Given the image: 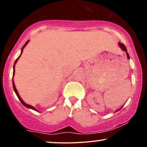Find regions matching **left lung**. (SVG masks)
Returning a JSON list of instances; mask_svg holds the SVG:
<instances>
[{"instance_id": "left-lung-1", "label": "left lung", "mask_w": 147, "mask_h": 147, "mask_svg": "<svg viewBox=\"0 0 147 147\" xmlns=\"http://www.w3.org/2000/svg\"><path fill=\"white\" fill-rule=\"evenodd\" d=\"M119 47H120V48L122 49V50H124V51H125V52H126V55H127V58L129 59V54H128L127 50H126V48L125 47V45L123 44V43H119Z\"/></svg>"}]
</instances>
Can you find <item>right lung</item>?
Returning <instances> with one entry per match:
<instances>
[{"label":"right lung","instance_id":"obj_1","mask_svg":"<svg viewBox=\"0 0 147 147\" xmlns=\"http://www.w3.org/2000/svg\"><path fill=\"white\" fill-rule=\"evenodd\" d=\"M28 42H29V40H28V41H27L26 43H25V45H23V48H22V49H21V54H22V52H23V48H24V47L25 46V45H26L27 44H28ZM21 55H20V56L18 57L17 59H16V60L15 61V62H14V72H13V76H14V71H15V70H14V68H15V64H16V61H17V60L18 59H19V57H21ZM12 84H13V88H14V91H15V92H16V95H17L18 98L19 99L20 102H21L22 103V104H23V105H24V106H25V107H27V108H29V109H33V110H34V111H36V109H35V108H34V107H33L32 106H31V105H29V104H27L26 103H25L24 102H23V100H22V99L21 98V97H20L19 95H18V91H17V90H16V87H15V85H14V81H13V78H12Z\"/></svg>","mask_w":147,"mask_h":147}]
</instances>
